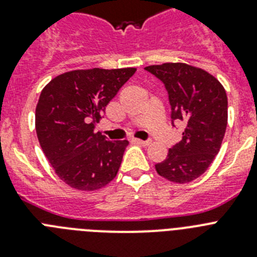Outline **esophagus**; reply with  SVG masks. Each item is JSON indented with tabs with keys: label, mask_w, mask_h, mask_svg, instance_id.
Instances as JSON below:
<instances>
[{
	"label": "esophagus",
	"mask_w": 257,
	"mask_h": 257,
	"mask_svg": "<svg viewBox=\"0 0 257 257\" xmlns=\"http://www.w3.org/2000/svg\"><path fill=\"white\" fill-rule=\"evenodd\" d=\"M133 142H134V143H136V144L144 145V147H147V145H149V144H151V142H149V140H140V139H134Z\"/></svg>",
	"instance_id": "1"
}]
</instances>
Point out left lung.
Here are the masks:
<instances>
[{
	"mask_svg": "<svg viewBox=\"0 0 257 257\" xmlns=\"http://www.w3.org/2000/svg\"><path fill=\"white\" fill-rule=\"evenodd\" d=\"M145 69L165 83L171 118L185 123L183 139L156 165L157 174L176 184L196 180L221 148L228 124L224 86L205 69L185 63H163Z\"/></svg>",
	"mask_w": 257,
	"mask_h": 257,
	"instance_id": "8db88e82",
	"label": "left lung"
}]
</instances>
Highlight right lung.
<instances>
[{"label": "right lung", "mask_w": 257, "mask_h": 257, "mask_svg": "<svg viewBox=\"0 0 257 257\" xmlns=\"http://www.w3.org/2000/svg\"><path fill=\"white\" fill-rule=\"evenodd\" d=\"M135 70H70L42 88L36 106V133L55 174L69 187L92 192L115 178L128 142H109L94 128Z\"/></svg>", "instance_id": "add662e5"}]
</instances>
